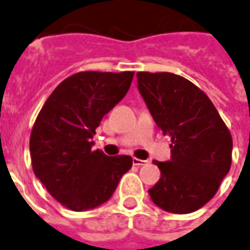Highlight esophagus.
<instances>
[{
    "mask_svg": "<svg viewBox=\"0 0 250 250\" xmlns=\"http://www.w3.org/2000/svg\"><path fill=\"white\" fill-rule=\"evenodd\" d=\"M132 164L135 165V167H142V165H147L149 161L147 160H139V158H134L132 160Z\"/></svg>",
    "mask_w": 250,
    "mask_h": 250,
    "instance_id": "esophagus-1",
    "label": "esophagus"
}]
</instances>
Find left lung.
I'll return each mask as SVG.
<instances>
[{
	"label": "left lung",
	"mask_w": 250,
	"mask_h": 250,
	"mask_svg": "<svg viewBox=\"0 0 250 250\" xmlns=\"http://www.w3.org/2000/svg\"><path fill=\"white\" fill-rule=\"evenodd\" d=\"M138 90L155 125L172 139L170 161H154L161 179L149 195L173 214L203 207L230 170L233 139L207 95L172 73H137Z\"/></svg>",
	"instance_id": "left-lung-1"
}]
</instances>
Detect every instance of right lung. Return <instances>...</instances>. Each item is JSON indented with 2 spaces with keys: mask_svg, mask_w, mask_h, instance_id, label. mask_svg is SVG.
<instances>
[{
  "mask_svg": "<svg viewBox=\"0 0 250 250\" xmlns=\"http://www.w3.org/2000/svg\"><path fill=\"white\" fill-rule=\"evenodd\" d=\"M134 71H81L59 83L36 118L29 151L36 177L73 211L105 203L132 167L130 155L92 150L103 116L130 89Z\"/></svg>",
  "mask_w": 250,
  "mask_h": 250,
  "instance_id": "1",
  "label": "right lung"
}]
</instances>
